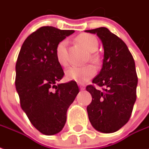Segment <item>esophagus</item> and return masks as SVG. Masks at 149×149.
<instances>
[{"instance_id":"esophagus-1","label":"esophagus","mask_w":149,"mask_h":149,"mask_svg":"<svg viewBox=\"0 0 149 149\" xmlns=\"http://www.w3.org/2000/svg\"><path fill=\"white\" fill-rule=\"evenodd\" d=\"M79 87H80L81 90H84V89H85V85H82V84H80V85H79Z\"/></svg>"}]
</instances>
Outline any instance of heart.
Returning a JSON list of instances; mask_svg holds the SVG:
<instances>
[{"instance_id":"obj_1","label":"heart","mask_w":149,"mask_h":149,"mask_svg":"<svg viewBox=\"0 0 149 149\" xmlns=\"http://www.w3.org/2000/svg\"><path fill=\"white\" fill-rule=\"evenodd\" d=\"M77 41L81 44L89 52V60L93 63H98L99 57L95 52L98 48V41L94 35L90 34H81L77 37ZM67 39L61 40L56 47V57L61 66H66L67 60ZM96 74V68L91 64L82 67L72 66L65 71V77L68 81L84 83Z\"/></svg>"}]
</instances>
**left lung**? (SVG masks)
<instances>
[{"mask_svg": "<svg viewBox=\"0 0 149 149\" xmlns=\"http://www.w3.org/2000/svg\"><path fill=\"white\" fill-rule=\"evenodd\" d=\"M86 32L97 34L102 42L104 59L102 70L93 83L87 85L92 102L87 107L89 119L97 131L117 132L128 122L136 100L138 77L132 53L121 38L107 28Z\"/></svg>", "mask_w": 149, "mask_h": 149, "instance_id": "8db88e82", "label": "left lung"}]
</instances>
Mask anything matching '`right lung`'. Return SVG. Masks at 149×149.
I'll return each instance as SVG.
<instances>
[{
	"instance_id": "obj_1",
	"label": "right lung",
	"mask_w": 149,
	"mask_h": 149,
	"mask_svg": "<svg viewBox=\"0 0 149 149\" xmlns=\"http://www.w3.org/2000/svg\"><path fill=\"white\" fill-rule=\"evenodd\" d=\"M74 31L42 26L28 36L16 63L15 85L22 109L32 125L47 136L59 133L79 93L77 82L56 85L64 77L56 47Z\"/></svg>"
}]
</instances>
